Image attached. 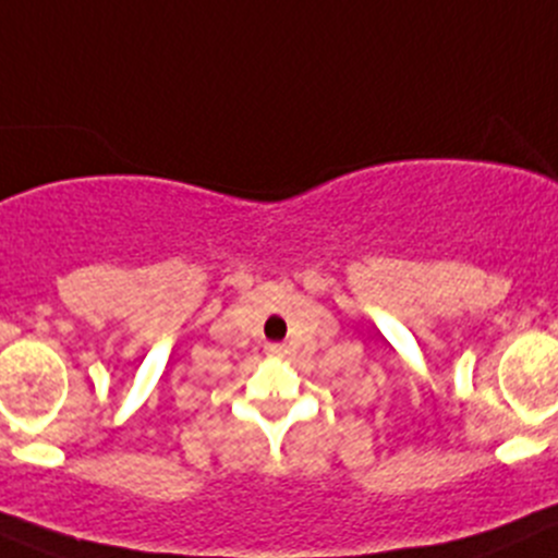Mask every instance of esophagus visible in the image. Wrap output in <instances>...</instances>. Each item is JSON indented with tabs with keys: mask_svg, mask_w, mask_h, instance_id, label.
<instances>
[{
	"mask_svg": "<svg viewBox=\"0 0 558 558\" xmlns=\"http://www.w3.org/2000/svg\"><path fill=\"white\" fill-rule=\"evenodd\" d=\"M264 351L272 353V356H283L286 345H280V342H267V345H264Z\"/></svg>",
	"mask_w": 558,
	"mask_h": 558,
	"instance_id": "34e87169",
	"label": "esophagus"
}]
</instances>
